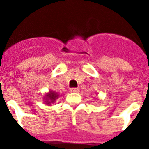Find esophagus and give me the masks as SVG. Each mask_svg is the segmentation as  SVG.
<instances>
[{
    "mask_svg": "<svg viewBox=\"0 0 149 149\" xmlns=\"http://www.w3.org/2000/svg\"><path fill=\"white\" fill-rule=\"evenodd\" d=\"M70 92H72V93H78L79 92V88H70Z\"/></svg>",
    "mask_w": 149,
    "mask_h": 149,
    "instance_id": "1",
    "label": "esophagus"
}]
</instances>
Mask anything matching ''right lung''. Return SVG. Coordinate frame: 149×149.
I'll return each mask as SVG.
<instances>
[{
  "mask_svg": "<svg viewBox=\"0 0 149 149\" xmlns=\"http://www.w3.org/2000/svg\"><path fill=\"white\" fill-rule=\"evenodd\" d=\"M59 97V94H57L56 92L50 91L49 93L45 95V97H44V99L45 100V103L48 104H50L51 103H54L56 101V99H57Z\"/></svg>",
  "mask_w": 149,
  "mask_h": 149,
  "instance_id": "add662e5",
  "label": "right lung"
}]
</instances>
